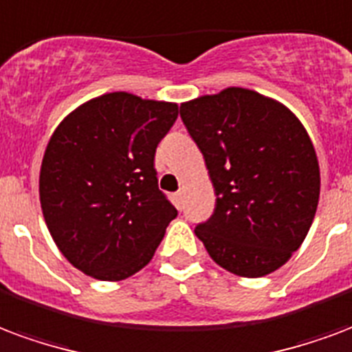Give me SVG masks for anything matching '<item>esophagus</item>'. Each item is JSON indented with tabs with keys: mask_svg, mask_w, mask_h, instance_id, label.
Here are the masks:
<instances>
[{
	"mask_svg": "<svg viewBox=\"0 0 352 352\" xmlns=\"http://www.w3.org/2000/svg\"><path fill=\"white\" fill-rule=\"evenodd\" d=\"M183 196H184V192L183 190H179V192H175V205L179 207V209H183Z\"/></svg>",
	"mask_w": 352,
	"mask_h": 352,
	"instance_id": "esophagus-1",
	"label": "esophagus"
}]
</instances>
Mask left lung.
<instances>
[{"label": "left lung", "instance_id": "obj_1", "mask_svg": "<svg viewBox=\"0 0 352 352\" xmlns=\"http://www.w3.org/2000/svg\"><path fill=\"white\" fill-rule=\"evenodd\" d=\"M181 119L216 194L197 239L236 276L280 269L300 248L319 203V162L306 129L283 104L242 87L181 104Z\"/></svg>", "mask_w": 352, "mask_h": 352}]
</instances>
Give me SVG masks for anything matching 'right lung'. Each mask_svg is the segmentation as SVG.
Wrapping results in <instances>:
<instances>
[{
  "label": "right lung",
  "instance_id": "add662e5",
  "mask_svg": "<svg viewBox=\"0 0 352 352\" xmlns=\"http://www.w3.org/2000/svg\"><path fill=\"white\" fill-rule=\"evenodd\" d=\"M179 106L124 91L91 98L44 151L38 196L59 252L83 274L119 282L155 256L177 209L158 190L155 153Z\"/></svg>",
  "mask_w": 352,
  "mask_h": 352
}]
</instances>
